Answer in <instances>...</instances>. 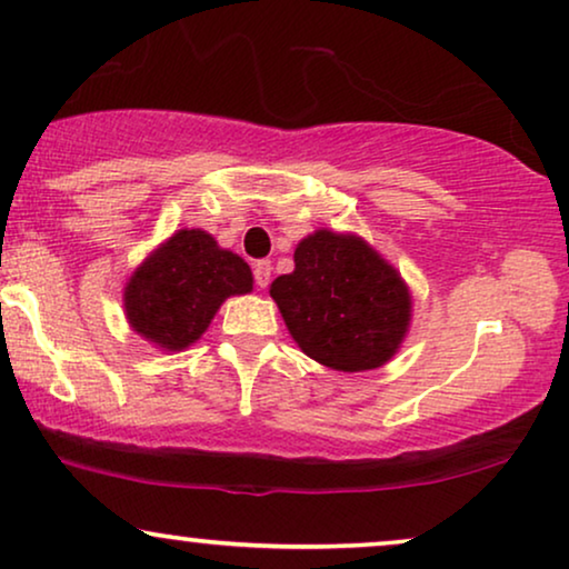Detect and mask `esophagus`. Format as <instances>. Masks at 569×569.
I'll list each match as a JSON object with an SVG mask.
<instances>
[{"label":"esophagus","instance_id":"esophagus-1","mask_svg":"<svg viewBox=\"0 0 569 569\" xmlns=\"http://www.w3.org/2000/svg\"><path fill=\"white\" fill-rule=\"evenodd\" d=\"M253 277H256V284H259L261 290H267V284L271 279V261H256L253 263Z\"/></svg>","mask_w":569,"mask_h":569}]
</instances>
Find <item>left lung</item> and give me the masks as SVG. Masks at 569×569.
Instances as JSON below:
<instances>
[{
	"mask_svg": "<svg viewBox=\"0 0 569 569\" xmlns=\"http://www.w3.org/2000/svg\"><path fill=\"white\" fill-rule=\"evenodd\" d=\"M287 331L310 360L339 372L383 368L411 326L401 271L355 232L321 228L295 248V269L269 287Z\"/></svg>",
	"mask_w": 569,
	"mask_h": 569,
	"instance_id": "obj_1",
	"label": "left lung"
}]
</instances>
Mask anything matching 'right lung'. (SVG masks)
<instances>
[{
    "label": "right lung",
    "instance_id": "right-lung-1",
    "mask_svg": "<svg viewBox=\"0 0 569 569\" xmlns=\"http://www.w3.org/2000/svg\"><path fill=\"white\" fill-rule=\"evenodd\" d=\"M253 290L251 267L201 228L176 230L123 284L131 331L162 352L197 345L232 295Z\"/></svg>",
    "mask_w": 569,
    "mask_h": 569
}]
</instances>
